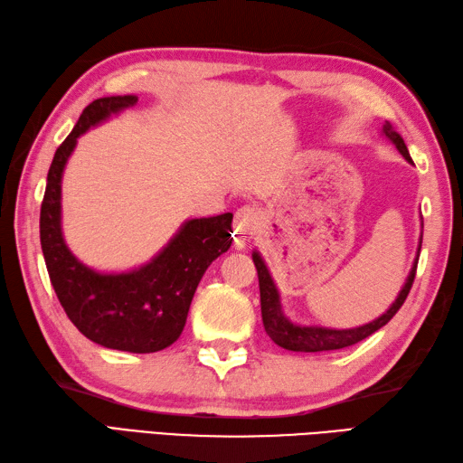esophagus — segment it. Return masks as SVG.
<instances>
[{"label":"esophagus","instance_id":"obj_1","mask_svg":"<svg viewBox=\"0 0 463 463\" xmlns=\"http://www.w3.org/2000/svg\"><path fill=\"white\" fill-rule=\"evenodd\" d=\"M260 228V212L255 208H240L235 212V220H233V245L238 250L245 248V243L251 238V235L258 232Z\"/></svg>","mask_w":463,"mask_h":463}]
</instances>
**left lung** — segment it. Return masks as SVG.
Instances as JSON below:
<instances>
[{
  "label": "left lung",
  "instance_id": "1",
  "mask_svg": "<svg viewBox=\"0 0 463 463\" xmlns=\"http://www.w3.org/2000/svg\"><path fill=\"white\" fill-rule=\"evenodd\" d=\"M383 132H384V137L398 148V152L402 154L408 162H412L402 137H400L398 132L390 127V122H386V125L383 127ZM420 248H422V238H420L418 253H420ZM251 258H253L255 269H258V277H260L261 317H263L265 333L271 336V341L275 345H279L281 348H287V351H295V353L336 351V348H345V346L361 343L366 336L376 333L378 328L384 326L390 318L398 313L400 307L404 305L406 297L410 293V287H412V283H414L416 265H418V255H416L414 265H412V269H410V275L402 287V291L398 293L396 301L390 305V309L384 315L374 318L373 323H366V325L356 326V328H326V326H301V325L291 323L281 309L279 291H277V287L271 279V273H269V269H267V265L261 260V255L258 251H253Z\"/></svg>",
  "mask_w": 463,
  "mask_h": 463
}]
</instances>
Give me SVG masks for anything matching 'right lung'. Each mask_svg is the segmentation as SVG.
<instances>
[{"label": "right lung", "mask_w": 463, "mask_h": 463, "mask_svg": "<svg viewBox=\"0 0 463 463\" xmlns=\"http://www.w3.org/2000/svg\"><path fill=\"white\" fill-rule=\"evenodd\" d=\"M138 97L92 100L55 152L41 203L39 233L49 279L80 333L92 343L127 353H156L178 341L202 275L230 250L233 213L188 220L156 258L127 273H99L67 248L61 230V178L77 138Z\"/></svg>", "instance_id": "1"}]
</instances>
